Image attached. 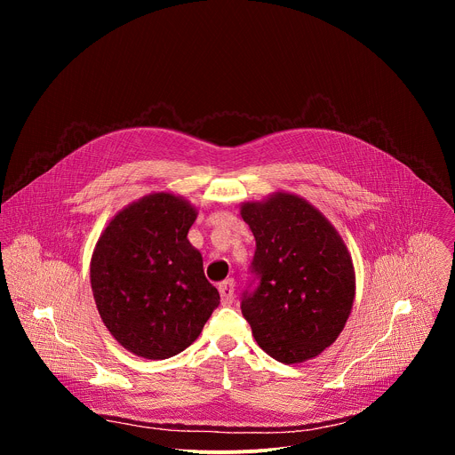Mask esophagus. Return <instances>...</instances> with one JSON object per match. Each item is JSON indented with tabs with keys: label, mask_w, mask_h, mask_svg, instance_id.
<instances>
[{
	"label": "esophagus",
	"mask_w": 455,
	"mask_h": 455,
	"mask_svg": "<svg viewBox=\"0 0 455 455\" xmlns=\"http://www.w3.org/2000/svg\"><path fill=\"white\" fill-rule=\"evenodd\" d=\"M234 279H227L225 283L220 284V295H221V304L223 306H228L234 302Z\"/></svg>",
	"instance_id": "1"
}]
</instances>
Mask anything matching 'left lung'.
I'll list each match as a JSON object with an SVG mask.
<instances>
[{"label": "left lung", "instance_id": "8db88e82", "mask_svg": "<svg viewBox=\"0 0 455 455\" xmlns=\"http://www.w3.org/2000/svg\"><path fill=\"white\" fill-rule=\"evenodd\" d=\"M241 218L255 237L259 286L241 300L255 342L283 363L318 356L342 333L355 300L356 275L342 235L284 190L244 202Z\"/></svg>", "mask_w": 455, "mask_h": 455}]
</instances>
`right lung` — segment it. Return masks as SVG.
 Listing matches in <instances>:
<instances>
[{
	"label": "right lung",
	"instance_id": "obj_1",
	"mask_svg": "<svg viewBox=\"0 0 455 455\" xmlns=\"http://www.w3.org/2000/svg\"><path fill=\"white\" fill-rule=\"evenodd\" d=\"M198 209L160 190L129 204L102 230L90 281L111 337L148 360L171 358L196 340L220 304L204 257L187 239Z\"/></svg>",
	"mask_w": 455,
	"mask_h": 455
}]
</instances>
